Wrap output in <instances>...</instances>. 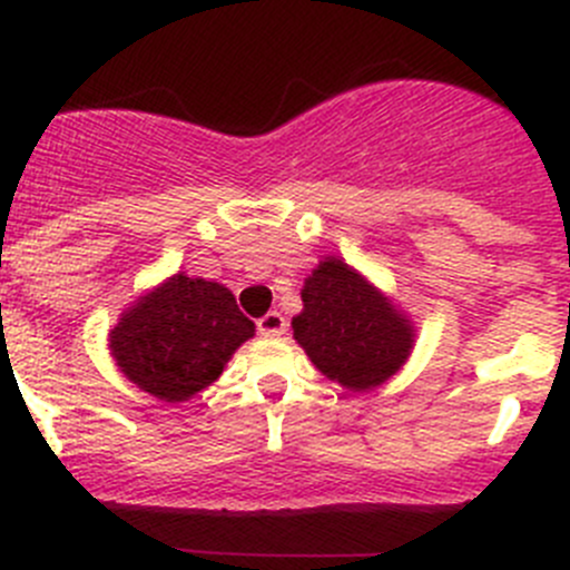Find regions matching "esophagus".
Listing matches in <instances>:
<instances>
[{
  "label": "esophagus",
  "mask_w": 570,
  "mask_h": 570,
  "mask_svg": "<svg viewBox=\"0 0 570 570\" xmlns=\"http://www.w3.org/2000/svg\"><path fill=\"white\" fill-rule=\"evenodd\" d=\"M256 325H258V334L264 336H281L286 331V320L281 317L278 312H267Z\"/></svg>",
  "instance_id": "esophagus-1"
}]
</instances>
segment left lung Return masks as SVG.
<instances>
[{
  "label": "left lung",
  "instance_id": "1",
  "mask_svg": "<svg viewBox=\"0 0 570 570\" xmlns=\"http://www.w3.org/2000/svg\"><path fill=\"white\" fill-rule=\"evenodd\" d=\"M292 334L314 367L351 392L390 381L414 347V323L345 258L323 256L301 289Z\"/></svg>",
  "mask_w": 570,
  "mask_h": 570
}]
</instances>
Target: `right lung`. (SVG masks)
Masks as SVG:
<instances>
[{
  "mask_svg": "<svg viewBox=\"0 0 570 570\" xmlns=\"http://www.w3.org/2000/svg\"><path fill=\"white\" fill-rule=\"evenodd\" d=\"M253 334L228 286L175 273L119 314L108 347L138 390L180 403L212 386Z\"/></svg>",
  "mask_w": 570,
  "mask_h": 570,
  "instance_id": "obj_1",
  "label": "right lung"
}]
</instances>
